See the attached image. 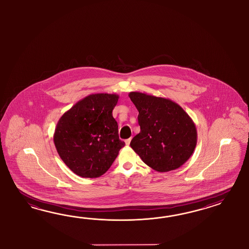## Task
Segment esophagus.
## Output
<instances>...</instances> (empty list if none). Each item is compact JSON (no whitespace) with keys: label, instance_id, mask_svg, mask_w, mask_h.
I'll use <instances>...</instances> for the list:
<instances>
[{"label":"esophagus","instance_id":"34e87169","mask_svg":"<svg viewBox=\"0 0 249 249\" xmlns=\"http://www.w3.org/2000/svg\"><path fill=\"white\" fill-rule=\"evenodd\" d=\"M130 142H131V138H129L128 140H126V141H125V143H126V145H127V146H129Z\"/></svg>","mask_w":249,"mask_h":249}]
</instances>
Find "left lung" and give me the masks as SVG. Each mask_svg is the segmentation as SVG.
Returning a JSON list of instances; mask_svg holds the SVG:
<instances>
[{
  "mask_svg": "<svg viewBox=\"0 0 249 249\" xmlns=\"http://www.w3.org/2000/svg\"><path fill=\"white\" fill-rule=\"evenodd\" d=\"M139 111L141 132L130 147L142 161L159 172L181 167L194 152L197 141L195 123L174 101L161 97L129 92Z\"/></svg>",
  "mask_w": 249,
  "mask_h": 249,
  "instance_id": "left-lung-1",
  "label": "left lung"
}]
</instances>
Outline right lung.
<instances>
[{"label":"right lung","instance_id":"1","mask_svg":"<svg viewBox=\"0 0 249 249\" xmlns=\"http://www.w3.org/2000/svg\"><path fill=\"white\" fill-rule=\"evenodd\" d=\"M119 95L96 93L78 101L58 121L53 135L57 152L76 175L99 178L125 142L119 139L112 110Z\"/></svg>","mask_w":249,"mask_h":249}]
</instances>
